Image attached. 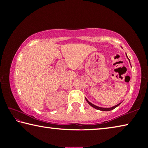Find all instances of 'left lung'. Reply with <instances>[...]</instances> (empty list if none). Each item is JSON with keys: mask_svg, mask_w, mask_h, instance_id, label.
<instances>
[{"mask_svg": "<svg viewBox=\"0 0 148 148\" xmlns=\"http://www.w3.org/2000/svg\"><path fill=\"white\" fill-rule=\"evenodd\" d=\"M127 58H128V57H127ZM128 59H129V58H128ZM86 99V101H87V102H88V103H89V104L91 105V106L92 107H93L94 108H95V109L101 110V111H110V110H114V108H116L117 106H118L120 104H121V103H119L118 104H117V105H116V106H114L112 107V108H101V107H99V106H95V105L92 104V103H91V102L87 101V99Z\"/></svg>", "mask_w": 148, "mask_h": 148, "instance_id": "left-lung-1", "label": "left lung"}]
</instances>
